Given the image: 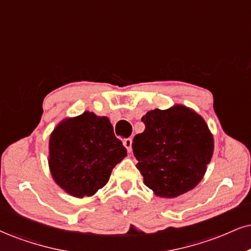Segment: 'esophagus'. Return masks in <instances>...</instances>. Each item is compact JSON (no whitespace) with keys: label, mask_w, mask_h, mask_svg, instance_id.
Wrapping results in <instances>:
<instances>
[{"label":"esophagus","mask_w":251,"mask_h":251,"mask_svg":"<svg viewBox=\"0 0 251 251\" xmlns=\"http://www.w3.org/2000/svg\"><path fill=\"white\" fill-rule=\"evenodd\" d=\"M131 144H132L131 138H125V140H123V145H125L128 152H131V150H132L131 149Z\"/></svg>","instance_id":"obj_1"}]
</instances>
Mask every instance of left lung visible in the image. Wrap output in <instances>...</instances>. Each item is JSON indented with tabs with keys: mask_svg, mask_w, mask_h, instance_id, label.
<instances>
[{
	"mask_svg": "<svg viewBox=\"0 0 251 251\" xmlns=\"http://www.w3.org/2000/svg\"><path fill=\"white\" fill-rule=\"evenodd\" d=\"M145 130L132 141L144 184L162 198L191 191L205 175L214 141L205 120L185 106L154 109L142 117Z\"/></svg>",
	"mask_w": 251,
	"mask_h": 251,
	"instance_id": "1",
	"label": "left lung"
}]
</instances>
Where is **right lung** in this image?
<instances>
[{"label": "right lung", "instance_id": "add662e5", "mask_svg": "<svg viewBox=\"0 0 251 251\" xmlns=\"http://www.w3.org/2000/svg\"><path fill=\"white\" fill-rule=\"evenodd\" d=\"M49 149L54 181L76 198L97 193L109 180L116 164L126 156L110 121L89 111L55 126Z\"/></svg>", "mask_w": 251, "mask_h": 251}]
</instances>
